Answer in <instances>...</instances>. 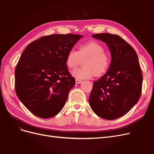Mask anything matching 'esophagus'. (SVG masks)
I'll use <instances>...</instances> for the list:
<instances>
[{
    "mask_svg": "<svg viewBox=\"0 0 154 154\" xmlns=\"http://www.w3.org/2000/svg\"><path fill=\"white\" fill-rule=\"evenodd\" d=\"M82 82V80H78V79H76V84H80V83H81Z\"/></svg>",
    "mask_w": 154,
    "mask_h": 154,
    "instance_id": "esophagus-1",
    "label": "esophagus"
}]
</instances>
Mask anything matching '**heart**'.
<instances>
[{
  "instance_id": "b5f03b06",
  "label": "heart",
  "mask_w": 154,
  "mask_h": 154,
  "mask_svg": "<svg viewBox=\"0 0 154 154\" xmlns=\"http://www.w3.org/2000/svg\"><path fill=\"white\" fill-rule=\"evenodd\" d=\"M83 62V67L74 69L72 75L77 79H88L95 74L100 76L108 69L110 59L104 48L94 42L81 45L78 51L72 49L66 57V65L70 69H74Z\"/></svg>"
}]
</instances>
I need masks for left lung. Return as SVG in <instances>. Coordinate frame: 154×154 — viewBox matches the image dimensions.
I'll return each instance as SVG.
<instances>
[{
  "label": "left lung",
  "mask_w": 154,
  "mask_h": 154,
  "mask_svg": "<svg viewBox=\"0 0 154 154\" xmlns=\"http://www.w3.org/2000/svg\"><path fill=\"white\" fill-rule=\"evenodd\" d=\"M105 42L111 54L106 73L93 83L88 101L99 117L112 120L122 117L136 105L140 97L143 75L136 51L118 35H93Z\"/></svg>",
  "instance_id": "obj_1"
}]
</instances>
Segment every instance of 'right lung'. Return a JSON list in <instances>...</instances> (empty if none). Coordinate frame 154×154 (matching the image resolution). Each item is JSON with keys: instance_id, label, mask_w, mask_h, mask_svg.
Listing matches in <instances>:
<instances>
[{"instance_id": "obj_1", "label": "right lung", "mask_w": 154, "mask_h": 154, "mask_svg": "<svg viewBox=\"0 0 154 154\" xmlns=\"http://www.w3.org/2000/svg\"><path fill=\"white\" fill-rule=\"evenodd\" d=\"M80 35L54 34L41 37L23 51L15 71L18 99L41 118L58 114L66 103L75 79L69 73L66 57Z\"/></svg>"}]
</instances>
